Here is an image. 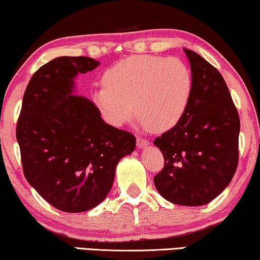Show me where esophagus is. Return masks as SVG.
<instances>
[{"label": "esophagus", "mask_w": 260, "mask_h": 260, "mask_svg": "<svg viewBox=\"0 0 260 260\" xmlns=\"http://www.w3.org/2000/svg\"><path fill=\"white\" fill-rule=\"evenodd\" d=\"M137 145L139 149L141 147H145L149 145V140H146L145 138H141V137H137Z\"/></svg>", "instance_id": "obj_1"}]
</instances>
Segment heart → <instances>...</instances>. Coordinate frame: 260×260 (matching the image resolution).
<instances>
[{
	"label": "heart",
	"mask_w": 260,
	"mask_h": 260,
	"mask_svg": "<svg viewBox=\"0 0 260 260\" xmlns=\"http://www.w3.org/2000/svg\"><path fill=\"white\" fill-rule=\"evenodd\" d=\"M103 83L92 100L107 122L120 127L138 111L157 132H166L182 119L192 93L189 68L179 58L158 55L123 58L108 68Z\"/></svg>",
	"instance_id": "1"
}]
</instances>
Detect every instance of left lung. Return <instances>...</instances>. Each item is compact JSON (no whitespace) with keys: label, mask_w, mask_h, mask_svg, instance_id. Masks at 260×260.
<instances>
[{"label":"left lung","mask_w":260,"mask_h":260,"mask_svg":"<svg viewBox=\"0 0 260 260\" xmlns=\"http://www.w3.org/2000/svg\"><path fill=\"white\" fill-rule=\"evenodd\" d=\"M183 50L192 71V93L182 119L153 141L164 157L153 182L170 203L199 206L221 194L234 176L240 119L221 73L197 52Z\"/></svg>","instance_id":"left-lung-1"}]
</instances>
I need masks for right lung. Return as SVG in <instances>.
Returning a JSON list of instances; mask_svg holds the SVG:
<instances>
[{
  "mask_svg": "<svg viewBox=\"0 0 260 260\" xmlns=\"http://www.w3.org/2000/svg\"><path fill=\"white\" fill-rule=\"evenodd\" d=\"M98 66L86 56L42 66L26 87L16 123L26 180L64 212H84L103 202L119 160L136 149L132 133L106 123L91 101L72 93L74 78Z\"/></svg>",
  "mask_w": 260,
  "mask_h": 260,
  "instance_id": "obj_1",
  "label": "right lung"
}]
</instances>
